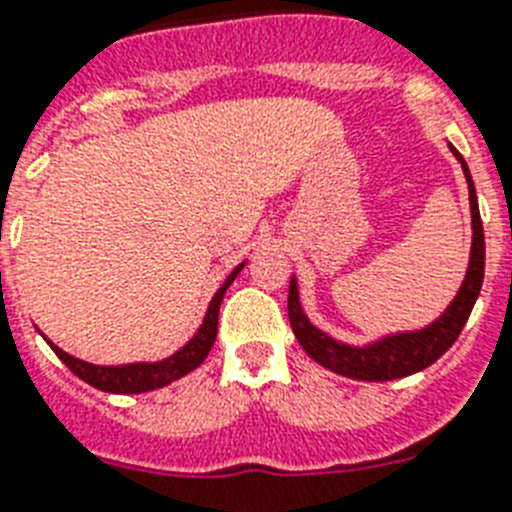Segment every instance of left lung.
Wrapping results in <instances>:
<instances>
[{
  "label": "left lung",
  "instance_id": "1",
  "mask_svg": "<svg viewBox=\"0 0 512 512\" xmlns=\"http://www.w3.org/2000/svg\"><path fill=\"white\" fill-rule=\"evenodd\" d=\"M453 156L461 161L463 174L468 182V203H471V260H468L466 281L461 283V291L455 294L450 307L437 317L432 325L414 333H393L380 341L369 343V346H349L328 333L315 328L309 317L304 315L302 304H299V289H296V278L289 283V322L294 330L296 341L302 343L317 364L333 369L338 375L351 377V380H367V382H385L398 380V377L414 375L422 372L429 364H435L445 351L458 341L463 325L476 304V296L482 291L484 281V229L482 216H479V203H476L474 179L468 174V166L463 156L450 145Z\"/></svg>",
  "mask_w": 512,
  "mask_h": 512
}]
</instances>
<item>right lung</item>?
I'll use <instances>...</instances> for the list:
<instances>
[{
	"instance_id": "obj_1",
	"label": "right lung",
	"mask_w": 512,
	"mask_h": 512,
	"mask_svg": "<svg viewBox=\"0 0 512 512\" xmlns=\"http://www.w3.org/2000/svg\"><path fill=\"white\" fill-rule=\"evenodd\" d=\"M244 268L242 265H236L234 270L229 273V278L223 281L221 289L216 291V296L210 299L208 304V312H205V320L200 325L195 336L190 341L184 343L182 349L171 354L169 359H161V362H135V364H119V367H103V364H88L83 359H75L70 356L67 351H62L59 346L46 338L54 354L62 359L70 372H75L80 380H85L88 385L93 388L103 390V393H148V390H156L163 388V385H169V382L179 380L184 377L187 372H192L195 367L205 362V356L208 351L213 349V341H216V333H218V309H221L223 302V294L229 289L231 283H234L236 273Z\"/></svg>"
}]
</instances>
